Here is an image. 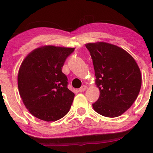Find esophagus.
I'll list each match as a JSON object with an SVG mask.
<instances>
[{
    "mask_svg": "<svg viewBox=\"0 0 153 153\" xmlns=\"http://www.w3.org/2000/svg\"><path fill=\"white\" fill-rule=\"evenodd\" d=\"M86 89V86H81V88H80L79 89H78V91H79L80 92H84V91H85Z\"/></svg>",
    "mask_w": 153,
    "mask_h": 153,
    "instance_id": "esophagus-1",
    "label": "esophagus"
}]
</instances>
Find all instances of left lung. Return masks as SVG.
Here are the masks:
<instances>
[{
	"label": "left lung",
	"mask_w": 153,
	"mask_h": 153,
	"mask_svg": "<svg viewBox=\"0 0 153 153\" xmlns=\"http://www.w3.org/2000/svg\"><path fill=\"white\" fill-rule=\"evenodd\" d=\"M86 47L92 57L95 84L100 90L99 98L92 107L103 116H120L132 105L140 92L139 67L132 55L113 44L89 43Z\"/></svg>",
	"instance_id": "left-lung-1"
}]
</instances>
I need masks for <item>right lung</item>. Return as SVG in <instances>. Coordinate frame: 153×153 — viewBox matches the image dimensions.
I'll use <instances>...</instances> for the list:
<instances>
[{
    "mask_svg": "<svg viewBox=\"0 0 153 153\" xmlns=\"http://www.w3.org/2000/svg\"><path fill=\"white\" fill-rule=\"evenodd\" d=\"M74 49L44 46L34 49L23 61L18 75V90L33 116L55 121L69 111L75 94L67 88L62 67Z\"/></svg>",
    "mask_w": 153,
    "mask_h": 153,
    "instance_id": "add662e5",
    "label": "right lung"
}]
</instances>
